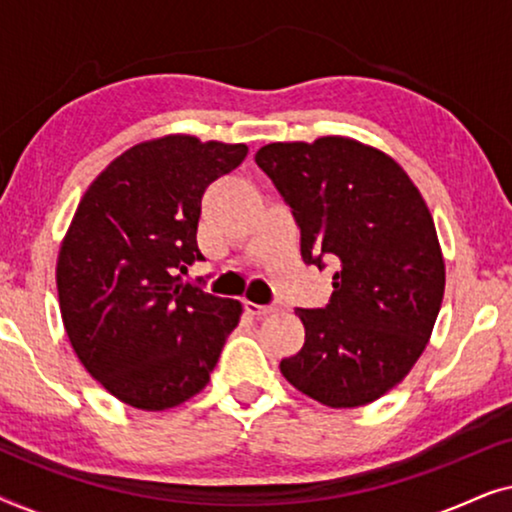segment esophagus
I'll use <instances>...</instances> for the list:
<instances>
[{"instance_id":"34e87169","label":"esophagus","mask_w":512,"mask_h":512,"mask_svg":"<svg viewBox=\"0 0 512 512\" xmlns=\"http://www.w3.org/2000/svg\"><path fill=\"white\" fill-rule=\"evenodd\" d=\"M244 310H247V314H251V317H265V314L275 312L277 305H256L251 303V300H244Z\"/></svg>"}]
</instances>
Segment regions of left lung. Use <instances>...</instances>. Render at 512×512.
<instances>
[{"mask_svg": "<svg viewBox=\"0 0 512 512\" xmlns=\"http://www.w3.org/2000/svg\"><path fill=\"white\" fill-rule=\"evenodd\" d=\"M300 228V254L335 268L326 307L296 310L305 345L279 370L328 408L394 389L422 356L445 263L422 193L387 153L347 137L275 142L256 153Z\"/></svg>", "mask_w": 512, "mask_h": 512, "instance_id": "1", "label": "left lung"}]
</instances>
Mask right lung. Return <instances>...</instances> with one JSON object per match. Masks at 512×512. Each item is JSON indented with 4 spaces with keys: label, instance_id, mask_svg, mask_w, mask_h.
<instances>
[{
    "label": "right lung",
    "instance_id": "obj_1",
    "mask_svg": "<svg viewBox=\"0 0 512 512\" xmlns=\"http://www.w3.org/2000/svg\"><path fill=\"white\" fill-rule=\"evenodd\" d=\"M244 144L170 135L132 146L88 186L58 256L62 324L83 368L118 401L167 410L205 389L240 300L188 284L207 186Z\"/></svg>",
    "mask_w": 512,
    "mask_h": 512
}]
</instances>
